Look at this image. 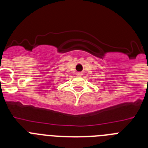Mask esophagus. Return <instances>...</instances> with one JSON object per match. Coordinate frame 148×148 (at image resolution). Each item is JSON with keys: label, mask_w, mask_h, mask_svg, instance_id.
Here are the masks:
<instances>
[{"label": "esophagus", "mask_w": 148, "mask_h": 148, "mask_svg": "<svg viewBox=\"0 0 148 148\" xmlns=\"http://www.w3.org/2000/svg\"><path fill=\"white\" fill-rule=\"evenodd\" d=\"M76 75H77V76H82V73H77Z\"/></svg>", "instance_id": "34e87169"}]
</instances>
